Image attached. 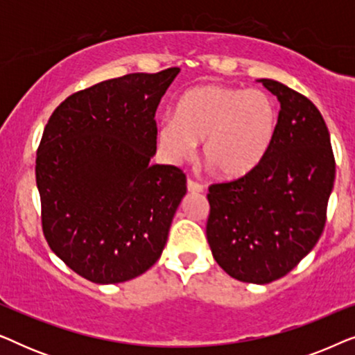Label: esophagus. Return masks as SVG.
<instances>
[{
	"label": "esophagus",
	"mask_w": 355,
	"mask_h": 355,
	"mask_svg": "<svg viewBox=\"0 0 355 355\" xmlns=\"http://www.w3.org/2000/svg\"><path fill=\"white\" fill-rule=\"evenodd\" d=\"M187 191L191 193H200V192H203V186H202V184L196 182V181H192V179H189V181H187Z\"/></svg>",
	"instance_id": "1"
}]
</instances>
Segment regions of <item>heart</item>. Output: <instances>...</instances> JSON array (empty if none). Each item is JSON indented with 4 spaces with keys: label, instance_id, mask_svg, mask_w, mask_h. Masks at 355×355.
I'll return each instance as SVG.
<instances>
[{
    "label": "heart",
    "instance_id": "obj_1",
    "mask_svg": "<svg viewBox=\"0 0 355 355\" xmlns=\"http://www.w3.org/2000/svg\"><path fill=\"white\" fill-rule=\"evenodd\" d=\"M278 130L273 98L257 89L207 84L178 100L174 118L158 124L159 152L169 163L186 162L198 142L207 163L223 179H241L260 166Z\"/></svg>",
    "mask_w": 355,
    "mask_h": 355
}]
</instances>
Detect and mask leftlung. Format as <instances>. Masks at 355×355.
I'll list each match as a JSON object with an SVG mask.
<instances>
[{
    "label": "left lung",
    "mask_w": 355,
    "mask_h": 355,
    "mask_svg": "<svg viewBox=\"0 0 355 355\" xmlns=\"http://www.w3.org/2000/svg\"><path fill=\"white\" fill-rule=\"evenodd\" d=\"M260 82L281 105L273 145L250 174L208 189L207 239L227 275L268 284L318 242L336 164L317 106L281 82Z\"/></svg>",
    "instance_id": "obj_1"
}]
</instances>
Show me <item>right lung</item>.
<instances>
[{
  "label": "right lung",
  "instance_id": "right-lung-1",
  "mask_svg": "<svg viewBox=\"0 0 355 355\" xmlns=\"http://www.w3.org/2000/svg\"><path fill=\"white\" fill-rule=\"evenodd\" d=\"M179 71L135 72L72 94L43 130L35 166L43 234L92 283L132 279L166 245L186 174L150 159L155 113Z\"/></svg>",
  "mask_w": 355,
  "mask_h": 355
}]
</instances>
